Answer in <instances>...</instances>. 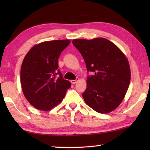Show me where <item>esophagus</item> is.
<instances>
[{
    "mask_svg": "<svg viewBox=\"0 0 150 150\" xmlns=\"http://www.w3.org/2000/svg\"><path fill=\"white\" fill-rule=\"evenodd\" d=\"M78 80H79V78H77V79H75V80H71V83L72 84H75V83L77 82Z\"/></svg>",
    "mask_w": 150,
    "mask_h": 150,
    "instance_id": "obj_1",
    "label": "esophagus"
}]
</instances>
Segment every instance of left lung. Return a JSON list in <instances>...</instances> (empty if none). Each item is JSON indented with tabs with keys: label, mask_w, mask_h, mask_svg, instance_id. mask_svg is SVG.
<instances>
[{
	"label": "left lung",
	"mask_w": 150,
	"mask_h": 150,
	"mask_svg": "<svg viewBox=\"0 0 150 150\" xmlns=\"http://www.w3.org/2000/svg\"><path fill=\"white\" fill-rule=\"evenodd\" d=\"M73 44L84 59L88 76L83 93L86 104L98 113H108L120 105L130 82V68L123 52L107 39H75Z\"/></svg>",
	"instance_id": "1"
}]
</instances>
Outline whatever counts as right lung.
Here are the masks:
<instances>
[{
	"label": "right lung",
	"mask_w": 150,
	"mask_h": 150,
	"mask_svg": "<svg viewBox=\"0 0 150 150\" xmlns=\"http://www.w3.org/2000/svg\"><path fill=\"white\" fill-rule=\"evenodd\" d=\"M70 40H52L35 45L22 62V89L27 100L36 109L48 111L59 105L71 87L58 69V59ZM57 74H59L58 78Z\"/></svg>",
	"instance_id": "add662e5"
}]
</instances>
